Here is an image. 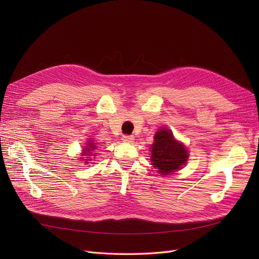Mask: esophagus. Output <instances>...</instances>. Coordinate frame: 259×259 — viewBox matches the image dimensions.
<instances>
[{"mask_svg":"<svg viewBox=\"0 0 259 259\" xmlns=\"http://www.w3.org/2000/svg\"><path fill=\"white\" fill-rule=\"evenodd\" d=\"M122 140L124 143H133L134 142V136L132 135H123L122 136Z\"/></svg>","mask_w":259,"mask_h":259,"instance_id":"esophagus-1","label":"esophagus"}]
</instances>
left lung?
Returning a JSON list of instances; mask_svg holds the SVG:
<instances>
[{"mask_svg": "<svg viewBox=\"0 0 259 259\" xmlns=\"http://www.w3.org/2000/svg\"><path fill=\"white\" fill-rule=\"evenodd\" d=\"M188 159L184 145L177 143L173 133L162 128L156 132L154 143L151 146L152 165L162 175H168L178 170Z\"/></svg>", "mask_w": 259, "mask_h": 259, "instance_id": "1", "label": "left lung"}]
</instances>
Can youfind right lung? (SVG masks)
Here are the masks:
<instances>
[{"mask_svg": "<svg viewBox=\"0 0 259 259\" xmlns=\"http://www.w3.org/2000/svg\"><path fill=\"white\" fill-rule=\"evenodd\" d=\"M94 145H95V144H92V143L88 144V146H86L85 149H84L83 155H91V154H92L91 151L95 150V147H96V146H94ZM82 159H83V158H82ZM84 160H86V159H84ZM86 161H89V160H86ZM85 163H89V162H85Z\"/></svg>", "mask_w": 259, "mask_h": 259, "instance_id": "add662e5", "label": "right lung"}]
</instances>
